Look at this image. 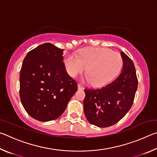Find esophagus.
<instances>
[{
  "instance_id": "obj_1",
  "label": "esophagus",
  "mask_w": 157,
  "mask_h": 157,
  "mask_svg": "<svg viewBox=\"0 0 157 157\" xmlns=\"http://www.w3.org/2000/svg\"><path fill=\"white\" fill-rule=\"evenodd\" d=\"M78 89L79 90H83L84 89V87L82 86H81L80 84H78Z\"/></svg>"
}]
</instances>
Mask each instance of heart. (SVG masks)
<instances>
[{"mask_svg": "<svg viewBox=\"0 0 157 157\" xmlns=\"http://www.w3.org/2000/svg\"><path fill=\"white\" fill-rule=\"evenodd\" d=\"M68 73L75 78L86 70V82H92L94 86H102L118 75L123 66L120 53L106 48H86L80 50L79 57L69 54L64 59Z\"/></svg>", "mask_w": 157, "mask_h": 157, "instance_id": "b5f03b06", "label": "heart"}]
</instances>
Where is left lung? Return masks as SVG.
<instances>
[{
    "label": "left lung",
    "instance_id": "1",
    "mask_svg": "<svg viewBox=\"0 0 157 157\" xmlns=\"http://www.w3.org/2000/svg\"><path fill=\"white\" fill-rule=\"evenodd\" d=\"M123 70L115 80L98 89H85V116L90 123L107 127L118 123L132 107L138 87L136 69L124 52Z\"/></svg>",
    "mask_w": 157,
    "mask_h": 157
}]
</instances>
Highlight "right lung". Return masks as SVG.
I'll return each instance as SVG.
<instances>
[{
    "mask_svg": "<svg viewBox=\"0 0 157 157\" xmlns=\"http://www.w3.org/2000/svg\"><path fill=\"white\" fill-rule=\"evenodd\" d=\"M63 49L46 43L30 50L20 73V98L27 113L37 121L57 119L78 90L66 71Z\"/></svg>",
    "mask_w": 157,
    "mask_h": 157,
    "instance_id": "add662e5",
    "label": "right lung"
}]
</instances>
